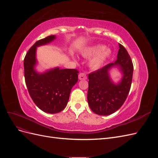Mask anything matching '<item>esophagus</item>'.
<instances>
[{"label":"esophagus","instance_id":"34e87169","mask_svg":"<svg viewBox=\"0 0 158 158\" xmlns=\"http://www.w3.org/2000/svg\"><path fill=\"white\" fill-rule=\"evenodd\" d=\"M78 78L79 80H85L87 78L86 75L84 73H80L78 75Z\"/></svg>","mask_w":158,"mask_h":158}]
</instances>
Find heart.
<instances>
[{"label": "heart", "instance_id": "heart-1", "mask_svg": "<svg viewBox=\"0 0 158 158\" xmlns=\"http://www.w3.org/2000/svg\"><path fill=\"white\" fill-rule=\"evenodd\" d=\"M111 54V50L105 48V47L102 45H97L87 47L82 52V55L85 58H89V57L94 56L89 61L90 67L93 69H99Z\"/></svg>", "mask_w": 158, "mask_h": 158}]
</instances>
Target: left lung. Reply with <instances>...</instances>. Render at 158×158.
<instances>
[{
    "label": "left lung",
    "instance_id": "1",
    "mask_svg": "<svg viewBox=\"0 0 158 158\" xmlns=\"http://www.w3.org/2000/svg\"><path fill=\"white\" fill-rule=\"evenodd\" d=\"M117 59L103 68L89 74L88 102L92 111L99 115H109L120 108L130 91L133 74V64L127 51L119 44ZM117 66L123 73L118 84H114L108 70Z\"/></svg>",
    "mask_w": 158,
    "mask_h": 158
}]
</instances>
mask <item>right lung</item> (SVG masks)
I'll return each instance as SVG.
<instances>
[{"label": "right lung", "instance_id": "add662e5", "mask_svg": "<svg viewBox=\"0 0 158 158\" xmlns=\"http://www.w3.org/2000/svg\"><path fill=\"white\" fill-rule=\"evenodd\" d=\"M55 38V35H49L36 41L28 50L23 60L28 92L36 106L48 113H59L66 107L71 89L78 82L79 73L76 69H60L59 67L44 73L35 71L37 47L48 44Z\"/></svg>", "mask_w": 158, "mask_h": 158}]
</instances>
